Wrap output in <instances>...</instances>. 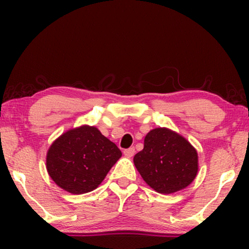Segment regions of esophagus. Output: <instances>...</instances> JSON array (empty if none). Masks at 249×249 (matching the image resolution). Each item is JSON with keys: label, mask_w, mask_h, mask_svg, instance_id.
<instances>
[{"label": "esophagus", "mask_w": 249, "mask_h": 249, "mask_svg": "<svg viewBox=\"0 0 249 249\" xmlns=\"http://www.w3.org/2000/svg\"><path fill=\"white\" fill-rule=\"evenodd\" d=\"M134 153H136V151H134V148H133V147L126 148V150L124 151L125 157H127V158H131V157H133V156H134Z\"/></svg>", "instance_id": "obj_1"}]
</instances>
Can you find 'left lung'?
<instances>
[{
  "label": "left lung",
  "mask_w": 249,
  "mask_h": 249,
  "mask_svg": "<svg viewBox=\"0 0 249 249\" xmlns=\"http://www.w3.org/2000/svg\"><path fill=\"white\" fill-rule=\"evenodd\" d=\"M133 162L148 186L162 194L188 186L198 172V154L192 145L161 127L146 134L144 148L133 157Z\"/></svg>",
  "instance_id": "1"
}]
</instances>
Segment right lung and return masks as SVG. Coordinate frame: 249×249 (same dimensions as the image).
<instances>
[{
  "label": "right lung",
  "mask_w": 249,
  "mask_h": 249,
  "mask_svg": "<svg viewBox=\"0 0 249 249\" xmlns=\"http://www.w3.org/2000/svg\"><path fill=\"white\" fill-rule=\"evenodd\" d=\"M122 157L115 142L93 126H81L63 133L47 154L51 179L72 194L97 188Z\"/></svg>",
  "instance_id": "obj_1"
}]
</instances>
